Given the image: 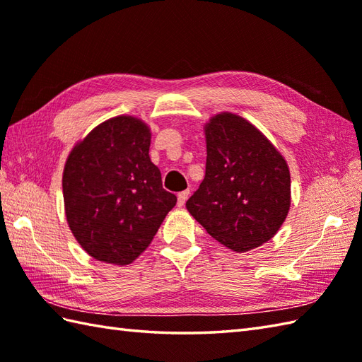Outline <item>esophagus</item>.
Instances as JSON below:
<instances>
[{"label": "esophagus", "mask_w": 362, "mask_h": 362, "mask_svg": "<svg viewBox=\"0 0 362 362\" xmlns=\"http://www.w3.org/2000/svg\"><path fill=\"white\" fill-rule=\"evenodd\" d=\"M189 196V189H185V191H180L179 196H177V204H179V206H183L187 202V199Z\"/></svg>", "instance_id": "1"}]
</instances>
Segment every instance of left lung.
<instances>
[{"mask_svg": "<svg viewBox=\"0 0 362 362\" xmlns=\"http://www.w3.org/2000/svg\"><path fill=\"white\" fill-rule=\"evenodd\" d=\"M205 177L187 209L206 233L247 252L279 232L291 206V175L275 146L235 113L205 126Z\"/></svg>", "mask_w": 362, "mask_h": 362, "instance_id": "1", "label": "left lung"}]
</instances>
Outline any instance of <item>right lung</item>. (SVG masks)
Returning <instances> with one entry per match:
<instances>
[{"label":"right lung","mask_w":362,"mask_h":362,"mask_svg":"<svg viewBox=\"0 0 362 362\" xmlns=\"http://www.w3.org/2000/svg\"><path fill=\"white\" fill-rule=\"evenodd\" d=\"M151 130L141 119L104 121L78 143L64 169L68 226L88 255L124 266L146 250L177 197L149 158Z\"/></svg>","instance_id":"right-lung-1"}]
</instances>
